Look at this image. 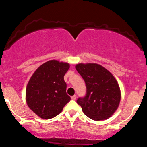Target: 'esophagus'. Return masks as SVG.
Wrapping results in <instances>:
<instances>
[{
    "label": "esophagus",
    "mask_w": 147,
    "mask_h": 147,
    "mask_svg": "<svg viewBox=\"0 0 147 147\" xmlns=\"http://www.w3.org/2000/svg\"><path fill=\"white\" fill-rule=\"evenodd\" d=\"M71 99H72V100H76V99H77V95H73L71 97Z\"/></svg>",
    "instance_id": "obj_1"
}]
</instances>
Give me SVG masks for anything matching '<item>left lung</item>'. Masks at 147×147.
<instances>
[{"label": "left lung", "mask_w": 147, "mask_h": 147, "mask_svg": "<svg viewBox=\"0 0 147 147\" xmlns=\"http://www.w3.org/2000/svg\"><path fill=\"white\" fill-rule=\"evenodd\" d=\"M75 68L86 86V95L77 100L84 113L96 121L111 117L121 99L120 89L113 75L97 63H79Z\"/></svg>", "instance_id": "8db88e82"}]
</instances>
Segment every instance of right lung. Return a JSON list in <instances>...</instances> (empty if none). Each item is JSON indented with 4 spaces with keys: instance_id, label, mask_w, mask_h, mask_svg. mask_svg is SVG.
Returning <instances> with one entry per match:
<instances>
[{
    "instance_id": "obj_1",
    "label": "right lung",
    "mask_w": 147,
    "mask_h": 147,
    "mask_svg": "<svg viewBox=\"0 0 147 147\" xmlns=\"http://www.w3.org/2000/svg\"><path fill=\"white\" fill-rule=\"evenodd\" d=\"M70 64L50 60L34 72L26 88V102L32 111L43 119L59 115L70 100L66 93L64 75Z\"/></svg>"
}]
</instances>
